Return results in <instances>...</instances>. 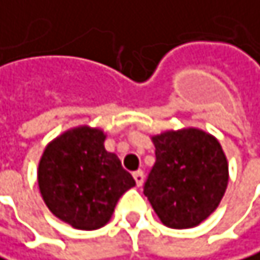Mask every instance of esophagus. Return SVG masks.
<instances>
[{"label": "esophagus", "instance_id": "1", "mask_svg": "<svg viewBox=\"0 0 260 260\" xmlns=\"http://www.w3.org/2000/svg\"><path fill=\"white\" fill-rule=\"evenodd\" d=\"M134 180H136L137 186L140 187V186L143 184V181H145V174H143V171H137V172H134Z\"/></svg>", "mask_w": 260, "mask_h": 260}]
</instances>
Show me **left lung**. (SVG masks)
Returning a JSON list of instances; mask_svg holds the SVG:
<instances>
[{"instance_id": "8db88e82", "label": "left lung", "mask_w": 260, "mask_h": 260, "mask_svg": "<svg viewBox=\"0 0 260 260\" xmlns=\"http://www.w3.org/2000/svg\"><path fill=\"white\" fill-rule=\"evenodd\" d=\"M155 165L143 186L152 209L171 229H190L219 206L229 183V165L219 142L189 127L152 137Z\"/></svg>"}]
</instances>
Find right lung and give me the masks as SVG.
<instances>
[{
	"label": "right lung",
	"mask_w": 260,
	"mask_h": 260,
	"mask_svg": "<svg viewBox=\"0 0 260 260\" xmlns=\"http://www.w3.org/2000/svg\"><path fill=\"white\" fill-rule=\"evenodd\" d=\"M103 142L100 129L79 126L54 139L39 161L38 184L47 207L79 230L103 227L120 197L136 186Z\"/></svg>",
	"instance_id": "1"
}]
</instances>
